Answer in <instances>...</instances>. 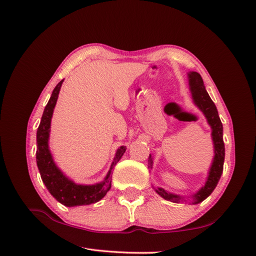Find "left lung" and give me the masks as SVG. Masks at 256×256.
<instances>
[{
    "instance_id": "1",
    "label": "left lung",
    "mask_w": 256,
    "mask_h": 256,
    "mask_svg": "<svg viewBox=\"0 0 256 256\" xmlns=\"http://www.w3.org/2000/svg\"><path fill=\"white\" fill-rule=\"evenodd\" d=\"M188 82H189V90L191 92L192 102L194 104L198 110L204 114L207 120L208 125L210 126L212 129V140L214 144V158L210 166H209L206 182L204 186H202L196 192L193 193L190 196H184L180 194H176V193L168 192L166 189L157 187L154 188L152 186L154 190L156 191L158 194L164 198L166 200L173 203H180L186 202V198H191L192 204H198L203 202L209 196L218 184L220 177L223 172V164H224V157H226V147H224L223 142V126L220 120L218 110L214 104L212 98L209 97L208 92L205 88V85L203 82L202 76L196 72H188ZM152 156L150 154L148 158V164L150 168H152Z\"/></svg>"
}]
</instances>
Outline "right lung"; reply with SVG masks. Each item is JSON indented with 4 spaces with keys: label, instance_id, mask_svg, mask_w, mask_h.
Here are the masks:
<instances>
[{
    "label": "right lung",
    "instance_id": "1",
    "mask_svg": "<svg viewBox=\"0 0 256 256\" xmlns=\"http://www.w3.org/2000/svg\"><path fill=\"white\" fill-rule=\"evenodd\" d=\"M63 82L64 80H62L56 85V88L53 90L49 102L47 106H44L40 127L37 129V166L38 170H40V177L46 188L48 189L51 196L60 204H63L66 207L94 204L104 198L108 191L111 189L112 170L120 160L124 152H126L127 147L120 146L116 150L110 170L108 171L102 182H96L94 184H82L74 182L72 180L65 175V173L54 162L49 147L51 120Z\"/></svg>",
    "mask_w": 256,
    "mask_h": 256
}]
</instances>
